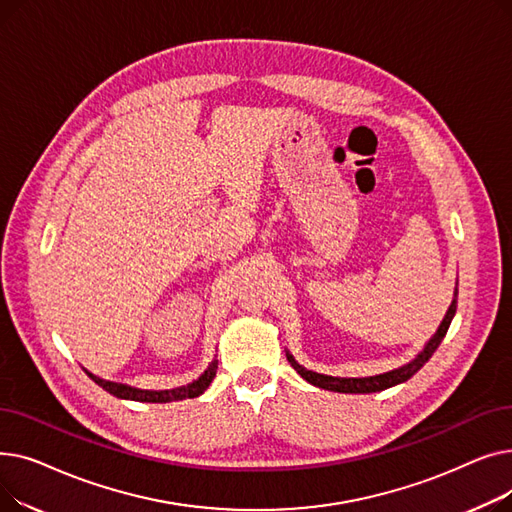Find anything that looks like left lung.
<instances>
[{
    "mask_svg": "<svg viewBox=\"0 0 512 512\" xmlns=\"http://www.w3.org/2000/svg\"><path fill=\"white\" fill-rule=\"evenodd\" d=\"M456 294H459V290H454V301L452 305L448 307V313L444 317V321L440 324L438 332L434 334V338L429 340L423 348V353L417 355V359H413L411 363L402 365L394 371H388V373H382V375H371V378H332V375H321V373H315V371H309L305 367H301L297 361L292 359V355H286L290 365L294 367V371H297L303 380H307L309 384L317 386V388H324V390H332V392H344V394H369V392H382L386 388H392L396 384H402L407 382L409 378H413V375L432 359V355L436 353V348L440 346V342L444 340L448 328H450V321L456 313Z\"/></svg>",
    "mask_w": 512,
    "mask_h": 512,
    "instance_id": "obj_1",
    "label": "left lung"
}]
</instances>
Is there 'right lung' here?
<instances>
[{"mask_svg":"<svg viewBox=\"0 0 512 512\" xmlns=\"http://www.w3.org/2000/svg\"><path fill=\"white\" fill-rule=\"evenodd\" d=\"M215 371H218V361H211V365L205 369V373L201 375L199 380H195L193 384L182 386V388H174V390H139V388H130L124 384H114V382H105L97 375L89 373V378L101 386L105 392H110L118 398H126V400H139V402H172V400H184V398H195L199 394H203L207 390V386L211 384V380L215 378Z\"/></svg>","mask_w":512,"mask_h":512,"instance_id":"obj_1","label":"right lung"}]
</instances>
